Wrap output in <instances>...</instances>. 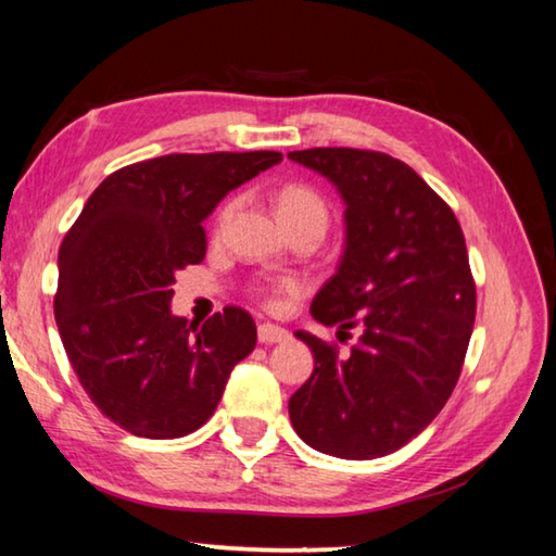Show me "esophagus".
I'll list each match as a JSON object with an SVG mask.
<instances>
[{"label": "esophagus", "instance_id": "esophagus-1", "mask_svg": "<svg viewBox=\"0 0 556 556\" xmlns=\"http://www.w3.org/2000/svg\"><path fill=\"white\" fill-rule=\"evenodd\" d=\"M257 337H260V343H281L289 339V331L281 329V326L277 324H260L257 326Z\"/></svg>", "mask_w": 556, "mask_h": 556}]
</instances>
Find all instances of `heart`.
<instances>
[{"label": "heart", "mask_w": 556, "mask_h": 556, "mask_svg": "<svg viewBox=\"0 0 556 556\" xmlns=\"http://www.w3.org/2000/svg\"><path fill=\"white\" fill-rule=\"evenodd\" d=\"M237 207H240V200L237 198L227 200L225 205L219 207L217 219H215L217 232L225 230V225L230 223L232 215L237 213ZM277 207H279V215H281V219H285L287 227L314 225V227H319V230H326V225H329V205H326L321 192L314 190L312 185H304V182L285 185L277 195ZM287 292H299V281L277 279V281H271V285L260 287V294L267 299V302H271V299H277L279 294H287Z\"/></svg>", "instance_id": "b5f03b06"}]
</instances>
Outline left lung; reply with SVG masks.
<instances>
[{"label": "left lung", "mask_w": 556, "mask_h": 556, "mask_svg": "<svg viewBox=\"0 0 556 556\" xmlns=\"http://www.w3.org/2000/svg\"><path fill=\"white\" fill-rule=\"evenodd\" d=\"M294 163L329 178L346 202V250L312 316L358 341L296 331L314 374L289 399L296 435L314 451L371 460L422 433L451 399L478 294L451 205L410 165L361 148H309Z\"/></svg>", "instance_id": "left-lung-1"}]
</instances>
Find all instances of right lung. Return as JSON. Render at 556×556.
<instances>
[{
    "mask_svg": "<svg viewBox=\"0 0 556 556\" xmlns=\"http://www.w3.org/2000/svg\"><path fill=\"white\" fill-rule=\"evenodd\" d=\"M277 151L173 153L111 173L59 250L54 316L66 356L105 418L182 438L213 416L257 326L240 306L205 324L170 314L175 271L207 252L202 219Z\"/></svg>",
    "mask_w": 556,
    "mask_h": 556,
    "instance_id": "obj_1",
    "label": "right lung"
}]
</instances>
